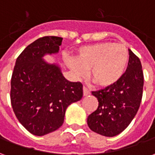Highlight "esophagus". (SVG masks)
<instances>
[{"label": "esophagus", "instance_id": "1", "mask_svg": "<svg viewBox=\"0 0 155 155\" xmlns=\"http://www.w3.org/2000/svg\"><path fill=\"white\" fill-rule=\"evenodd\" d=\"M83 94H84V96H86L88 94H90V91L88 90L86 87H83Z\"/></svg>", "mask_w": 155, "mask_h": 155}]
</instances>
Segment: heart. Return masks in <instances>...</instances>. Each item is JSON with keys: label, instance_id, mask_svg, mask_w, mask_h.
<instances>
[{"label": "heart", "instance_id": "1", "mask_svg": "<svg viewBox=\"0 0 155 155\" xmlns=\"http://www.w3.org/2000/svg\"><path fill=\"white\" fill-rule=\"evenodd\" d=\"M130 53L123 45L102 42L83 46L78 51L75 61H67L77 77L90 71V78L96 86L105 88L116 84L126 72Z\"/></svg>", "mask_w": 155, "mask_h": 155}]
</instances>
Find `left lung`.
Returning a JSON list of instances; mask_svg holds the SVG:
<instances>
[{
    "mask_svg": "<svg viewBox=\"0 0 155 155\" xmlns=\"http://www.w3.org/2000/svg\"><path fill=\"white\" fill-rule=\"evenodd\" d=\"M129 53L130 63L123 77L112 86L92 91L99 105L88 116V126L104 136H115L124 131L140 106L143 87L142 64L130 50Z\"/></svg>",
    "mask_w": 155,
    "mask_h": 155,
    "instance_id": "8db88e82",
    "label": "left lung"
}]
</instances>
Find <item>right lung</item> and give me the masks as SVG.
Here are the masks:
<instances>
[{
	"label": "right lung",
	"instance_id": "add662e5",
	"mask_svg": "<svg viewBox=\"0 0 155 155\" xmlns=\"http://www.w3.org/2000/svg\"><path fill=\"white\" fill-rule=\"evenodd\" d=\"M63 39L44 36L30 44L15 61L11 81V102L20 123L42 136L63 124L67 107L83 96L81 82L67 81L55 64L43 60L56 54Z\"/></svg>",
	"mask_w": 155,
	"mask_h": 155
}]
</instances>
